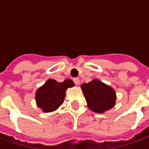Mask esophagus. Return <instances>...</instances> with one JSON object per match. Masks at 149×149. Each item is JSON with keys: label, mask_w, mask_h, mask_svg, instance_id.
Here are the masks:
<instances>
[{"label": "esophagus", "mask_w": 149, "mask_h": 149, "mask_svg": "<svg viewBox=\"0 0 149 149\" xmlns=\"http://www.w3.org/2000/svg\"><path fill=\"white\" fill-rule=\"evenodd\" d=\"M73 81L76 85H79L80 84V79L79 78H74L73 79Z\"/></svg>", "instance_id": "34e87169"}]
</instances>
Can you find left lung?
<instances>
[{
  "label": "left lung",
  "mask_w": 149,
  "mask_h": 149,
  "mask_svg": "<svg viewBox=\"0 0 149 149\" xmlns=\"http://www.w3.org/2000/svg\"><path fill=\"white\" fill-rule=\"evenodd\" d=\"M81 88L87 106L93 112L102 114L115 106L116 93L114 89L98 79H93L89 83L82 84Z\"/></svg>",
  "instance_id": "obj_1"
}]
</instances>
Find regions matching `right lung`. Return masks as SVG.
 <instances>
[{
    "mask_svg": "<svg viewBox=\"0 0 149 149\" xmlns=\"http://www.w3.org/2000/svg\"><path fill=\"white\" fill-rule=\"evenodd\" d=\"M73 86L74 82L70 79L63 82L48 79L35 93L36 105L46 113L56 111L64 102L67 89Z\"/></svg>",
    "mask_w": 149,
    "mask_h": 149,
    "instance_id": "right-lung-1",
    "label": "right lung"
}]
</instances>
